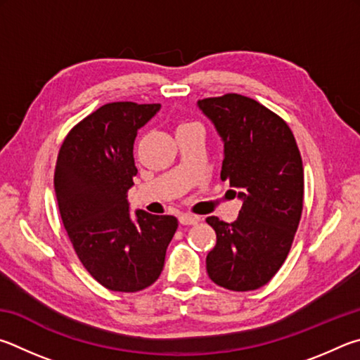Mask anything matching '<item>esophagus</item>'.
Instances as JSON below:
<instances>
[{
	"instance_id": "obj_1",
	"label": "esophagus",
	"mask_w": 360,
	"mask_h": 360,
	"mask_svg": "<svg viewBox=\"0 0 360 360\" xmlns=\"http://www.w3.org/2000/svg\"><path fill=\"white\" fill-rule=\"evenodd\" d=\"M179 221L184 226H194V224H198L199 218L194 215H190V213H181V215L179 217Z\"/></svg>"
}]
</instances>
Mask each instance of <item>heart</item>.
Masks as SVG:
<instances>
[{
	"instance_id": "obj_1",
	"label": "heart",
	"mask_w": 360,
	"mask_h": 360,
	"mask_svg": "<svg viewBox=\"0 0 360 360\" xmlns=\"http://www.w3.org/2000/svg\"><path fill=\"white\" fill-rule=\"evenodd\" d=\"M186 124H190V123H186ZM181 126H184V124H181Z\"/></svg>"
}]
</instances>
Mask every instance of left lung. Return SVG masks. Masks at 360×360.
Wrapping results in <instances>:
<instances>
[{
    "instance_id": "obj_1",
    "label": "left lung",
    "mask_w": 360,
    "mask_h": 360,
    "mask_svg": "<svg viewBox=\"0 0 360 360\" xmlns=\"http://www.w3.org/2000/svg\"><path fill=\"white\" fill-rule=\"evenodd\" d=\"M224 143L221 180L238 190L234 223L205 219L217 232L207 274L229 291L272 280L291 250L304 209V166L291 128L257 101L228 93L198 101Z\"/></svg>"
}]
</instances>
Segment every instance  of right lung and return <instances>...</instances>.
<instances>
[{
    "label": "right lung",
    "mask_w": 360,
    "mask_h": 360,
    "mask_svg": "<svg viewBox=\"0 0 360 360\" xmlns=\"http://www.w3.org/2000/svg\"><path fill=\"white\" fill-rule=\"evenodd\" d=\"M160 107L104 104L69 131L56 160L53 185L63 226L88 274L110 291L137 292L153 285L179 228L175 217L145 210H136L134 221L126 199L137 174V129Z\"/></svg>",
    "instance_id": "obj_1"
}]
</instances>
